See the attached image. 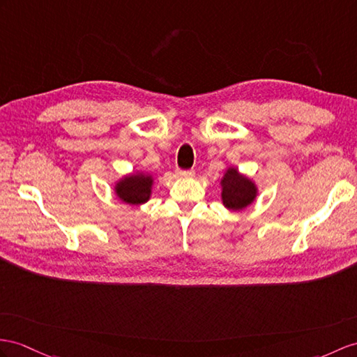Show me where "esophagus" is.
Listing matches in <instances>:
<instances>
[{"mask_svg":"<svg viewBox=\"0 0 357 357\" xmlns=\"http://www.w3.org/2000/svg\"><path fill=\"white\" fill-rule=\"evenodd\" d=\"M194 174H195L194 169H188V171H185V169H177V176H178V177H192Z\"/></svg>","mask_w":357,"mask_h":357,"instance_id":"34e87169","label":"esophagus"}]
</instances>
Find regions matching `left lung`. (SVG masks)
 Instances as JSON below:
<instances>
[{"mask_svg": "<svg viewBox=\"0 0 357 357\" xmlns=\"http://www.w3.org/2000/svg\"><path fill=\"white\" fill-rule=\"evenodd\" d=\"M222 204L229 211H242L255 202L257 186L251 178L241 174L238 168H227L221 178Z\"/></svg>", "mask_w": 357, "mask_h": 357, "instance_id": "left-lung-1", "label": "left lung"}]
</instances>
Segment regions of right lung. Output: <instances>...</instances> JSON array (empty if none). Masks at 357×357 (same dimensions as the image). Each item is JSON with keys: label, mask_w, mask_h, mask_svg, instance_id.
<instances>
[{"label": "right lung", "mask_w": 357, "mask_h": 357, "mask_svg": "<svg viewBox=\"0 0 357 357\" xmlns=\"http://www.w3.org/2000/svg\"><path fill=\"white\" fill-rule=\"evenodd\" d=\"M154 180L150 174L144 172H133L130 176H126L116 181L115 194L116 197L127 204L139 206L144 204L151 197Z\"/></svg>", "instance_id": "add662e5"}]
</instances>
